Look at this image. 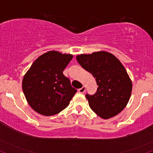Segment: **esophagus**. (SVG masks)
I'll list each match as a JSON object with an SVG mask.
<instances>
[{
  "label": "esophagus",
  "instance_id": "1",
  "mask_svg": "<svg viewBox=\"0 0 153 153\" xmlns=\"http://www.w3.org/2000/svg\"><path fill=\"white\" fill-rule=\"evenodd\" d=\"M85 91H86V86H83L82 88H80L79 89V93H84Z\"/></svg>",
  "mask_w": 153,
  "mask_h": 153
}]
</instances>
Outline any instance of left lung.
<instances>
[{
	"label": "left lung",
	"mask_w": 153,
	"mask_h": 153,
	"mask_svg": "<svg viewBox=\"0 0 153 153\" xmlns=\"http://www.w3.org/2000/svg\"><path fill=\"white\" fill-rule=\"evenodd\" d=\"M76 60L92 74L99 87L94 95L86 94L90 108L103 119L118 115L128 103L132 82L121 62L105 51L82 54Z\"/></svg>",
	"instance_id": "8db88e82"
}]
</instances>
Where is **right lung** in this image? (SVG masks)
Masks as SVG:
<instances>
[{
    "instance_id": "add662e5",
    "label": "right lung",
    "mask_w": 153,
    "mask_h": 153,
    "mask_svg": "<svg viewBox=\"0 0 153 153\" xmlns=\"http://www.w3.org/2000/svg\"><path fill=\"white\" fill-rule=\"evenodd\" d=\"M73 55L49 51L33 62L22 79V91L31 108L43 116L59 114L67 108L76 89L63 71Z\"/></svg>"
}]
</instances>
